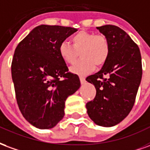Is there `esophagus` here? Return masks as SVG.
Listing matches in <instances>:
<instances>
[{
	"instance_id": "obj_1",
	"label": "esophagus",
	"mask_w": 150,
	"mask_h": 150,
	"mask_svg": "<svg viewBox=\"0 0 150 150\" xmlns=\"http://www.w3.org/2000/svg\"><path fill=\"white\" fill-rule=\"evenodd\" d=\"M80 81H81V84H84V83L86 82V77L83 76H80Z\"/></svg>"
}]
</instances>
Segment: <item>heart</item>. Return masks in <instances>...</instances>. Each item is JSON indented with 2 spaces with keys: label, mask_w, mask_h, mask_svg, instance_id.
Returning <instances> with one entry per match:
<instances>
[{
  "label": "heart",
  "mask_w": 150,
  "mask_h": 150,
  "mask_svg": "<svg viewBox=\"0 0 150 150\" xmlns=\"http://www.w3.org/2000/svg\"><path fill=\"white\" fill-rule=\"evenodd\" d=\"M72 45L62 41L59 45L60 57L66 64H74L80 55L81 59L72 66L71 71L79 75H86L95 69V65H103L109 58L110 42L103 34L80 31L71 38Z\"/></svg>",
  "instance_id": "heart-1"
}]
</instances>
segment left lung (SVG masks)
Segmentation results:
<instances>
[{
	"instance_id": "left-lung-1",
	"label": "left lung",
	"mask_w": 150,
	"mask_h": 150,
	"mask_svg": "<svg viewBox=\"0 0 150 150\" xmlns=\"http://www.w3.org/2000/svg\"><path fill=\"white\" fill-rule=\"evenodd\" d=\"M110 45L109 58L99 72L86 77L96 88L93 100L86 103L88 117L100 126H113L132 110L139 88L142 64L139 47L119 27H97Z\"/></svg>"
}]
</instances>
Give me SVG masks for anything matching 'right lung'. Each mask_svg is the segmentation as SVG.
Masks as SVG:
<instances>
[{"label": "right lung", "instance_id": "right-lung-1", "mask_svg": "<svg viewBox=\"0 0 150 150\" xmlns=\"http://www.w3.org/2000/svg\"><path fill=\"white\" fill-rule=\"evenodd\" d=\"M76 31L41 25L15 50L11 72L16 99L23 117L35 127H54L64 117L65 100L81 86L58 52L59 45Z\"/></svg>", "mask_w": 150, "mask_h": 150}]
</instances>
